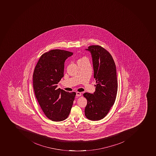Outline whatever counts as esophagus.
Segmentation results:
<instances>
[{"instance_id": "esophagus-1", "label": "esophagus", "mask_w": 156, "mask_h": 156, "mask_svg": "<svg viewBox=\"0 0 156 156\" xmlns=\"http://www.w3.org/2000/svg\"><path fill=\"white\" fill-rule=\"evenodd\" d=\"M81 95V93L80 92H77L76 93V96H77V97H79V96H80Z\"/></svg>"}]
</instances>
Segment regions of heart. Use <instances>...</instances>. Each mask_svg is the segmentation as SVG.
Listing matches in <instances>:
<instances>
[{"label":"heart","instance_id":"heart-1","mask_svg":"<svg viewBox=\"0 0 156 156\" xmlns=\"http://www.w3.org/2000/svg\"><path fill=\"white\" fill-rule=\"evenodd\" d=\"M81 59H83V58H81Z\"/></svg>","mask_w":156,"mask_h":156}]
</instances>
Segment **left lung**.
<instances>
[{
	"instance_id": "8db88e82",
	"label": "left lung",
	"mask_w": 156,
	"mask_h": 156,
	"mask_svg": "<svg viewBox=\"0 0 156 156\" xmlns=\"http://www.w3.org/2000/svg\"><path fill=\"white\" fill-rule=\"evenodd\" d=\"M91 55L94 78L96 81L95 91L84 93L87 100L85 115L92 121L105 117L115 102L117 91V70L111 55L99 45H91L85 49Z\"/></svg>"
}]
</instances>
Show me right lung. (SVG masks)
I'll return each instance as SVG.
<instances>
[{
	"instance_id": "add662e5",
	"label": "right lung",
	"mask_w": 156,
	"mask_h": 156,
	"mask_svg": "<svg viewBox=\"0 0 156 156\" xmlns=\"http://www.w3.org/2000/svg\"><path fill=\"white\" fill-rule=\"evenodd\" d=\"M73 53L50 50L41 55L34 68L33 87L41 108L49 119L61 122L69 115L76 93L60 88L57 84L64 76L66 60Z\"/></svg>"
}]
</instances>
